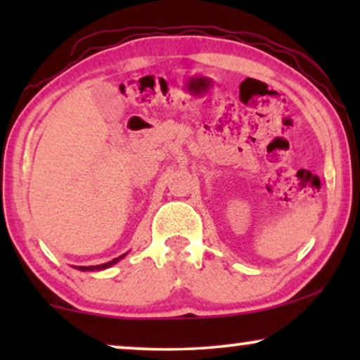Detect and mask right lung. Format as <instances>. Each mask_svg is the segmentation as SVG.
Instances as JSON below:
<instances>
[{
  "mask_svg": "<svg viewBox=\"0 0 360 360\" xmlns=\"http://www.w3.org/2000/svg\"><path fill=\"white\" fill-rule=\"evenodd\" d=\"M126 254H122V255H120V257H116V259H112V260H110V262H106V264H101V265H90V267H78V270H82V272H86V270H90V272H93V270H105V269H108V267H111V265H115L116 262H120V260L124 257Z\"/></svg>",
  "mask_w": 360,
  "mask_h": 360,
  "instance_id": "add662e5",
  "label": "right lung"
}]
</instances>
